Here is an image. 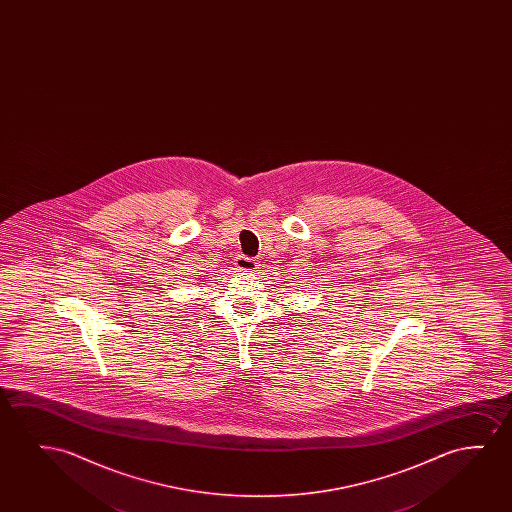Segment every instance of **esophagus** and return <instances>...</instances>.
Returning a JSON list of instances; mask_svg holds the SVG:
<instances>
[{"instance_id":"34e87169","label":"esophagus","mask_w":512,"mask_h":512,"mask_svg":"<svg viewBox=\"0 0 512 512\" xmlns=\"http://www.w3.org/2000/svg\"><path fill=\"white\" fill-rule=\"evenodd\" d=\"M234 266L238 267L239 271H255L257 269V262L250 259V257H245V255H239L234 260Z\"/></svg>"}]
</instances>
